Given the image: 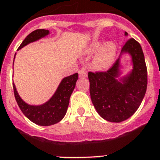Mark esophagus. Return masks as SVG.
<instances>
[{
  "label": "esophagus",
  "instance_id": "obj_1",
  "mask_svg": "<svg viewBox=\"0 0 160 160\" xmlns=\"http://www.w3.org/2000/svg\"><path fill=\"white\" fill-rule=\"evenodd\" d=\"M78 73H79V76H80V78L87 77V72H86L85 70H80L79 71H78Z\"/></svg>",
  "mask_w": 160,
  "mask_h": 160
}]
</instances>
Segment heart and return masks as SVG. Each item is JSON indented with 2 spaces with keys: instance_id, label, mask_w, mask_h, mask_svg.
<instances>
[{
  "instance_id": "obj_1",
  "label": "heart",
  "mask_w": 160,
  "mask_h": 160,
  "mask_svg": "<svg viewBox=\"0 0 160 160\" xmlns=\"http://www.w3.org/2000/svg\"><path fill=\"white\" fill-rule=\"evenodd\" d=\"M97 51L93 60V67L97 70H106L114 61L117 53L116 45L111 41L105 44L102 40L96 39L91 41L85 50L87 55H92Z\"/></svg>"
}]
</instances>
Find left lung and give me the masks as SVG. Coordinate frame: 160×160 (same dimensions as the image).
<instances>
[{"instance_id": "8db88e82", "label": "left lung", "mask_w": 160, "mask_h": 160, "mask_svg": "<svg viewBox=\"0 0 160 160\" xmlns=\"http://www.w3.org/2000/svg\"><path fill=\"white\" fill-rule=\"evenodd\" d=\"M124 36H128L125 32ZM128 53L132 70L121 77L120 58ZM90 98L96 111L103 119L119 123L135 113L147 89V68L141 46L129 38L122 48L119 59L106 72H89Z\"/></svg>"}]
</instances>
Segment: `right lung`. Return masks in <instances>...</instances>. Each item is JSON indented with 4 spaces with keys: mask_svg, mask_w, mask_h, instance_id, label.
<instances>
[{
    "mask_svg": "<svg viewBox=\"0 0 160 160\" xmlns=\"http://www.w3.org/2000/svg\"><path fill=\"white\" fill-rule=\"evenodd\" d=\"M49 34L50 31L44 29L32 31L22 41L18 50L31 42L48 36ZM77 80L78 73L63 78L52 97L48 101L40 105H31L25 102L19 95L16 85L13 84L14 95L22 113L31 121L41 126H49L60 122L65 115L70 103V95L75 89Z\"/></svg>",
    "mask_w": 160,
    "mask_h": 160,
    "instance_id": "add662e5",
    "label": "right lung"
}]
</instances>
